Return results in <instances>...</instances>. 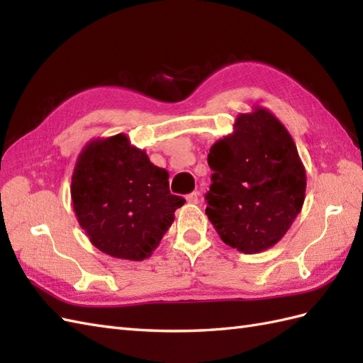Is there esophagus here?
<instances>
[{
    "mask_svg": "<svg viewBox=\"0 0 363 363\" xmlns=\"http://www.w3.org/2000/svg\"><path fill=\"white\" fill-rule=\"evenodd\" d=\"M187 202L189 203H198L199 202V193H196V191L190 193L189 196H187Z\"/></svg>",
    "mask_w": 363,
    "mask_h": 363,
    "instance_id": "esophagus-1",
    "label": "esophagus"
}]
</instances>
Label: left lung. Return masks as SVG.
<instances>
[{
    "mask_svg": "<svg viewBox=\"0 0 363 363\" xmlns=\"http://www.w3.org/2000/svg\"><path fill=\"white\" fill-rule=\"evenodd\" d=\"M206 215L231 248L253 255L281 240L299 215L305 167L285 125L255 106L239 113L233 133L211 145Z\"/></svg>",
    "mask_w": 363,
    "mask_h": 363,
    "instance_id": "1",
    "label": "left lung"
}]
</instances>
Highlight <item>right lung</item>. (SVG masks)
Returning <instances> with one entry per match:
<instances>
[{"instance_id": "1", "label": "right lung", "mask_w": 363, "mask_h": 363, "mask_svg": "<svg viewBox=\"0 0 363 363\" xmlns=\"http://www.w3.org/2000/svg\"><path fill=\"white\" fill-rule=\"evenodd\" d=\"M70 194L90 242L125 261L150 257L185 202L170 193L169 172L152 164L124 133L82 148Z\"/></svg>"}]
</instances>
